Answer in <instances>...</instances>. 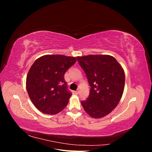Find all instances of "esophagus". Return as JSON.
I'll list each match as a JSON object with an SVG mask.
<instances>
[{"instance_id": "esophagus-1", "label": "esophagus", "mask_w": 152, "mask_h": 152, "mask_svg": "<svg viewBox=\"0 0 152 152\" xmlns=\"http://www.w3.org/2000/svg\"><path fill=\"white\" fill-rule=\"evenodd\" d=\"M75 94H79V89H78V90L75 91Z\"/></svg>"}]
</instances>
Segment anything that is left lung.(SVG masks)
Returning <instances> with one entry per match:
<instances>
[{"instance_id": "8db88e82", "label": "left lung", "mask_w": 152, "mask_h": 152, "mask_svg": "<svg viewBox=\"0 0 152 152\" xmlns=\"http://www.w3.org/2000/svg\"><path fill=\"white\" fill-rule=\"evenodd\" d=\"M91 86L89 97L81 104L91 117L100 118L115 108L122 96L125 73L116 59L110 55L78 56Z\"/></svg>"}]
</instances>
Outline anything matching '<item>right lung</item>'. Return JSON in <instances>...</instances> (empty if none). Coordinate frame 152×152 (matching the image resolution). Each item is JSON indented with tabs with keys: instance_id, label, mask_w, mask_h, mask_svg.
<instances>
[{
	"instance_id": "add662e5",
	"label": "right lung",
	"mask_w": 152,
	"mask_h": 152,
	"mask_svg": "<svg viewBox=\"0 0 152 152\" xmlns=\"http://www.w3.org/2000/svg\"><path fill=\"white\" fill-rule=\"evenodd\" d=\"M77 58L64 55H44L31 65L26 86L35 107L45 114H56L65 108L72 93L64 75Z\"/></svg>"
}]
</instances>
